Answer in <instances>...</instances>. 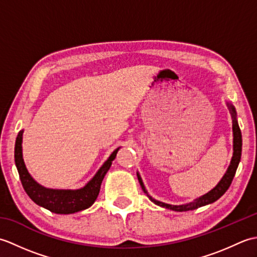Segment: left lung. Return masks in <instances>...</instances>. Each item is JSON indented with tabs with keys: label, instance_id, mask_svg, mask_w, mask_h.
<instances>
[{
	"label": "left lung",
	"instance_id": "1",
	"mask_svg": "<svg viewBox=\"0 0 257 257\" xmlns=\"http://www.w3.org/2000/svg\"><path fill=\"white\" fill-rule=\"evenodd\" d=\"M226 105L230 109L231 116H232V129H233V157L230 162V166H228L226 172L224 173V176L222 177L220 180V182L217 183L214 188L210 190L209 192L201 195L200 198H196L192 202H189V203H184V204H179V205H174V204H168L165 203V202L158 201L156 199L152 198V196L148 193V191L146 190L145 184L143 182V179H141L139 172H137V177L139 180V183L143 188L144 192L148 195V198L154 202L155 204L159 205L161 207H166V209L172 210V211H177V212H183V211H190V210H195L198 207L204 206L207 204H211L213 202H215L216 200H219L221 196L224 194L227 189L230 188V185L232 183V180L235 176L236 169L238 167V163L241 161V155H242V134H241V129L238 127V122H237V118H236V110L235 107H234L231 102L226 101Z\"/></svg>",
	"mask_w": 257,
	"mask_h": 257
}]
</instances>
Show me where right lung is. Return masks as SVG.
Returning a JSON list of instances; mask_svg holds the SVG:
<instances>
[{"instance_id":"obj_1","label":"right lung","mask_w":257,"mask_h":257,"mask_svg":"<svg viewBox=\"0 0 257 257\" xmlns=\"http://www.w3.org/2000/svg\"><path fill=\"white\" fill-rule=\"evenodd\" d=\"M23 133L24 130H21L16 137L14 158L22 185L32 201H34L37 205L53 213H57V214H72V213L88 209L94 204L98 194H99L102 180L110 169L120 147L109 156L108 159L99 168V170L83 188L76 190L50 189L37 183L26 169L23 159V149H22Z\"/></svg>"}]
</instances>
